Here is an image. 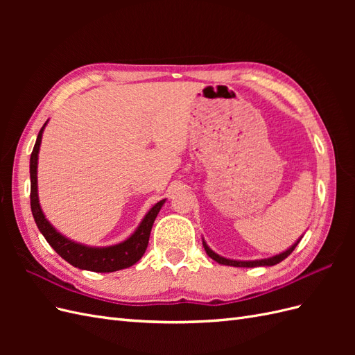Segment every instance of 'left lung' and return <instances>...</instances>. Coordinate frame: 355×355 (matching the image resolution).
<instances>
[{
	"label": "left lung",
	"instance_id": "left-lung-1",
	"mask_svg": "<svg viewBox=\"0 0 355 355\" xmlns=\"http://www.w3.org/2000/svg\"><path fill=\"white\" fill-rule=\"evenodd\" d=\"M300 241V239L290 247V249H287L286 252L280 253V254H275L272 257H268V259H259V261H232V259H227V257H222L219 256L218 253H214L210 247L206 244V241H202V245H204V250H206V253L211 257L213 261H216L220 265H230V266H241V268H253V266H272V265H277L280 263L282 261H284L286 257L292 253L295 250V247L297 245V243Z\"/></svg>",
	"mask_w": 355,
	"mask_h": 355
}]
</instances>
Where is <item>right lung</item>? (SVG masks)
Wrapping results in <instances>:
<instances>
[{"instance_id":"1","label":"right lung","mask_w":355,"mask_h":355,"mask_svg":"<svg viewBox=\"0 0 355 355\" xmlns=\"http://www.w3.org/2000/svg\"><path fill=\"white\" fill-rule=\"evenodd\" d=\"M44 125L41 127V130L37 136V142L34 146V151L31 154V163H29V173H31V210L34 214V219L38 230L44 235L47 243L55 249V252L62 256L63 259L69 262L72 266L80 268V270H87L94 272H114L124 270L135 265L141 257L144 256L148 241L149 234H151L154 220L159 209L163 207L166 200L158 201L155 206L146 213V216L139 225L137 230L128 237L125 241L110 245V247H89L83 245L75 241L68 240L59 234L55 228L51 227V223L46 219L44 213L41 210V206L38 202V189H37V166H38V151L41 145L42 132H44Z\"/></svg>"}]
</instances>
